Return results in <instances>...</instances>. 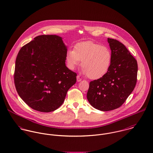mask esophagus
<instances>
[{"mask_svg": "<svg viewBox=\"0 0 153 153\" xmlns=\"http://www.w3.org/2000/svg\"><path fill=\"white\" fill-rule=\"evenodd\" d=\"M76 80H77V82H80V81H81L82 79L80 78V76L79 75H78L76 76Z\"/></svg>", "mask_w": 153, "mask_h": 153, "instance_id": "34e87169", "label": "esophagus"}]
</instances>
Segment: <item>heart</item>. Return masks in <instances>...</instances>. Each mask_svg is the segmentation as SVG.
Here are the masks:
<instances>
[{
  "instance_id": "1",
  "label": "heart",
  "mask_w": 153,
  "mask_h": 153,
  "mask_svg": "<svg viewBox=\"0 0 153 153\" xmlns=\"http://www.w3.org/2000/svg\"><path fill=\"white\" fill-rule=\"evenodd\" d=\"M111 60L112 54L108 47L92 41L77 43L74 50H68L66 56L70 69L74 70L81 61L82 72L91 79H97L106 75Z\"/></svg>"
}]
</instances>
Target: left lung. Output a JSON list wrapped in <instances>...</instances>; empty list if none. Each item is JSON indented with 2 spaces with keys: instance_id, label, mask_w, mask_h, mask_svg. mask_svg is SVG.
<instances>
[{
  "instance_id": "left-lung-1",
  "label": "left lung",
  "mask_w": 153,
  "mask_h": 153,
  "mask_svg": "<svg viewBox=\"0 0 153 153\" xmlns=\"http://www.w3.org/2000/svg\"><path fill=\"white\" fill-rule=\"evenodd\" d=\"M112 60L109 71L91 81L87 93L89 103L95 109L109 111L120 107L134 90L137 82L136 59L122 42L108 39Z\"/></svg>"
}]
</instances>
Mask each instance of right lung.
<instances>
[{
    "instance_id": "add662e5",
    "label": "right lung",
    "mask_w": 153,
    "mask_h": 153,
    "mask_svg": "<svg viewBox=\"0 0 153 153\" xmlns=\"http://www.w3.org/2000/svg\"><path fill=\"white\" fill-rule=\"evenodd\" d=\"M67 53L62 38L56 35L37 36L20 50L14 84L20 97L33 109L55 111L76 82V74L65 65Z\"/></svg>"
}]
</instances>
